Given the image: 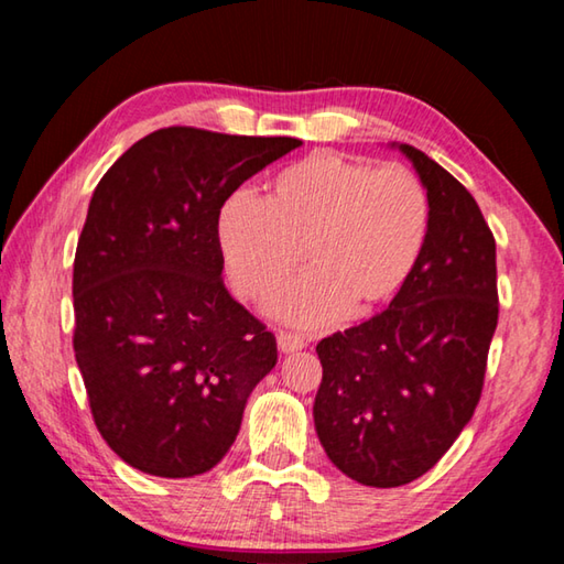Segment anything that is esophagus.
I'll return each instance as SVG.
<instances>
[{"label":"esophagus","mask_w":564,"mask_h":564,"mask_svg":"<svg viewBox=\"0 0 564 564\" xmlns=\"http://www.w3.org/2000/svg\"><path fill=\"white\" fill-rule=\"evenodd\" d=\"M303 338L301 336H291V333H281L279 336V350L281 352H299L303 350Z\"/></svg>","instance_id":"esophagus-1"}]
</instances>
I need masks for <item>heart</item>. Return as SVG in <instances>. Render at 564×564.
<instances>
[{"mask_svg":"<svg viewBox=\"0 0 564 564\" xmlns=\"http://www.w3.org/2000/svg\"><path fill=\"white\" fill-rule=\"evenodd\" d=\"M431 231V198L403 166L318 151L283 169L269 202L238 188L218 208L216 238L228 281L263 301L301 261L311 271L271 303L295 328L333 326L393 301L413 275Z\"/></svg>","mask_w":564,"mask_h":564,"instance_id":"1","label":"heart"}]
</instances>
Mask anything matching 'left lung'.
I'll use <instances>...</instances> for the list:
<instances>
[{
  "mask_svg": "<svg viewBox=\"0 0 564 564\" xmlns=\"http://www.w3.org/2000/svg\"><path fill=\"white\" fill-rule=\"evenodd\" d=\"M398 149L431 198L413 275L360 326L323 338L313 420L350 480L398 488L425 475L470 423L498 328L495 238L460 181L410 144Z\"/></svg>",
  "mask_w": 564,
  "mask_h": 564,
  "instance_id": "left-lung-1",
  "label": "left lung"
}]
</instances>
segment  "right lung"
I'll list each match as a JSON object with an SVG mask.
<instances>
[{"mask_svg":"<svg viewBox=\"0 0 564 564\" xmlns=\"http://www.w3.org/2000/svg\"><path fill=\"white\" fill-rule=\"evenodd\" d=\"M299 147L169 127L94 188L74 259V356L101 437L141 473L194 477L221 463L279 360L273 333L221 281L216 218Z\"/></svg>","mask_w":564,"mask_h":564,"instance_id":"right-lung-1","label":"right lung"}]
</instances>
